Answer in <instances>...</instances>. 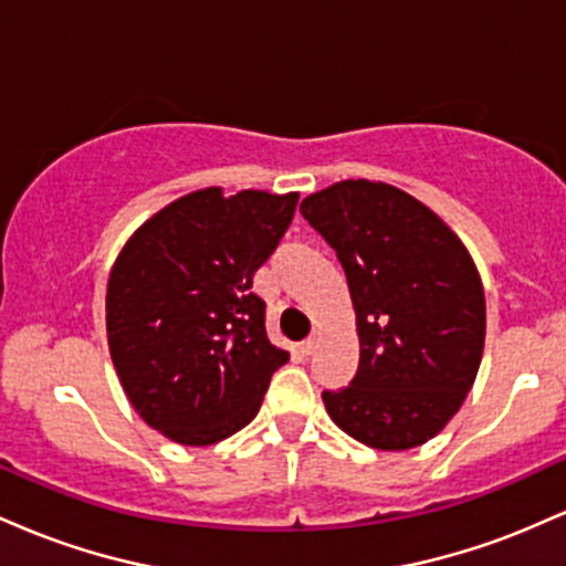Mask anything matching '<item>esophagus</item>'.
I'll use <instances>...</instances> for the list:
<instances>
[{"instance_id":"1","label":"esophagus","mask_w":566,"mask_h":566,"mask_svg":"<svg viewBox=\"0 0 566 566\" xmlns=\"http://www.w3.org/2000/svg\"><path fill=\"white\" fill-rule=\"evenodd\" d=\"M316 348H319V337H316V335H311L308 340L301 343V354L303 356H314Z\"/></svg>"}]
</instances>
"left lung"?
<instances>
[{
  "instance_id": "8db88e82",
  "label": "left lung",
  "mask_w": 566,
  "mask_h": 566,
  "mask_svg": "<svg viewBox=\"0 0 566 566\" xmlns=\"http://www.w3.org/2000/svg\"><path fill=\"white\" fill-rule=\"evenodd\" d=\"M301 212L346 271L359 333L350 386L322 394L329 418L375 450L426 444L482 365L486 308L469 250L423 201L380 180H340Z\"/></svg>"
}]
</instances>
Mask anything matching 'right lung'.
I'll return each instance as SVG.
<instances>
[{
	"label": "right lung",
	"instance_id": "add662e5",
	"mask_svg": "<svg viewBox=\"0 0 566 566\" xmlns=\"http://www.w3.org/2000/svg\"><path fill=\"white\" fill-rule=\"evenodd\" d=\"M295 205L297 193L201 188L122 247L106 290L108 350L129 405L167 439L207 447L237 433L290 359L265 337L252 276Z\"/></svg>",
	"mask_w": 566,
	"mask_h": 566
}]
</instances>
